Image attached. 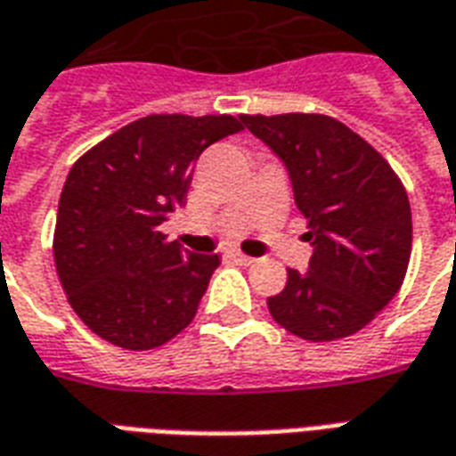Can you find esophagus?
Listing matches in <instances>:
<instances>
[{
  "mask_svg": "<svg viewBox=\"0 0 456 456\" xmlns=\"http://www.w3.org/2000/svg\"><path fill=\"white\" fill-rule=\"evenodd\" d=\"M229 258H232L234 264H239V266H251V264L256 261V258L247 256V254H241V251H237V248H234V251H229Z\"/></svg>",
  "mask_w": 456,
  "mask_h": 456,
  "instance_id": "esophagus-1",
  "label": "esophagus"
}]
</instances>
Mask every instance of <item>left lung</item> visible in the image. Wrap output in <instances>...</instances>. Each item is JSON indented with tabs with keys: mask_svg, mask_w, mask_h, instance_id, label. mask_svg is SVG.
<instances>
[{
	"mask_svg": "<svg viewBox=\"0 0 456 456\" xmlns=\"http://www.w3.org/2000/svg\"><path fill=\"white\" fill-rule=\"evenodd\" d=\"M286 166L305 215L313 256L305 273L268 297L278 325L310 342L342 339L398 293L411 261V202L379 151L322 114L241 117Z\"/></svg>",
	"mask_w": 456,
	"mask_h": 456,
	"instance_id": "8db88e82",
	"label": "left lung"
}]
</instances>
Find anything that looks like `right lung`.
<instances>
[{"label": "right lung", "instance_id": "add662e5", "mask_svg": "<svg viewBox=\"0 0 456 456\" xmlns=\"http://www.w3.org/2000/svg\"><path fill=\"white\" fill-rule=\"evenodd\" d=\"M241 129L229 114H151L70 168L53 256L68 303L94 335L141 352L192 322L219 256L166 241L160 224L185 205L200 153Z\"/></svg>", "mask_w": 456, "mask_h": 456}]
</instances>
